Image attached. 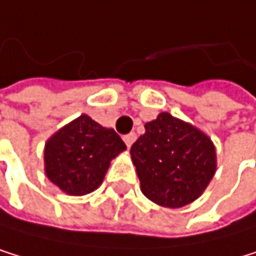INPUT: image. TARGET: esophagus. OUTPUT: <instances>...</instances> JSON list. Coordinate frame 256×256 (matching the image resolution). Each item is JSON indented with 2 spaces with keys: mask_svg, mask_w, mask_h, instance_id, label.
Here are the masks:
<instances>
[{
  "mask_svg": "<svg viewBox=\"0 0 256 256\" xmlns=\"http://www.w3.org/2000/svg\"><path fill=\"white\" fill-rule=\"evenodd\" d=\"M136 140V135L135 134H129V135H126L124 136V143H126V146L127 148H130L132 144H134V141Z\"/></svg>",
  "mask_w": 256,
  "mask_h": 256,
  "instance_id": "obj_1",
  "label": "esophagus"
}]
</instances>
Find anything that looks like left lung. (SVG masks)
I'll use <instances>...</instances> for the list:
<instances>
[{"label":"left lung","mask_w":256,"mask_h":256,"mask_svg":"<svg viewBox=\"0 0 256 256\" xmlns=\"http://www.w3.org/2000/svg\"><path fill=\"white\" fill-rule=\"evenodd\" d=\"M144 129L130 148L144 196L168 208L185 206L200 198L216 172L212 138L168 112L146 122Z\"/></svg>","instance_id":"left-lung-1"}]
</instances>
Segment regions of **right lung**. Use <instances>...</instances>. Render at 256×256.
Masks as SVG:
<instances>
[{
	"label": "right lung",
	"mask_w": 256,
	"mask_h": 256,
	"mask_svg": "<svg viewBox=\"0 0 256 256\" xmlns=\"http://www.w3.org/2000/svg\"><path fill=\"white\" fill-rule=\"evenodd\" d=\"M126 150L124 141L88 115H80L44 143V174L68 196H85L102 184L110 162Z\"/></svg>",
	"instance_id": "right-lung-1"
}]
</instances>
